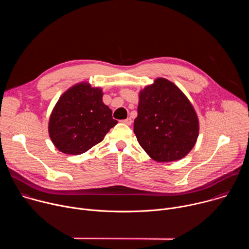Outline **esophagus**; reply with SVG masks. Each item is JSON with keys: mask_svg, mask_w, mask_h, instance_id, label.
<instances>
[{"mask_svg": "<svg viewBox=\"0 0 249 249\" xmlns=\"http://www.w3.org/2000/svg\"><path fill=\"white\" fill-rule=\"evenodd\" d=\"M122 122H123L124 124H126V125H129V126H130V125L132 124V119H131V118H127V119L123 120Z\"/></svg>", "mask_w": 249, "mask_h": 249, "instance_id": "34e87169", "label": "esophagus"}]
</instances>
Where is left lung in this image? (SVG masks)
Segmentation results:
<instances>
[{"mask_svg":"<svg viewBox=\"0 0 249 249\" xmlns=\"http://www.w3.org/2000/svg\"><path fill=\"white\" fill-rule=\"evenodd\" d=\"M134 133L153 160L174 161L196 144L199 120L186 95L170 81L158 78L139 93Z\"/></svg>","mask_w":249,"mask_h":249,"instance_id":"obj_1","label":"left lung"}]
</instances>
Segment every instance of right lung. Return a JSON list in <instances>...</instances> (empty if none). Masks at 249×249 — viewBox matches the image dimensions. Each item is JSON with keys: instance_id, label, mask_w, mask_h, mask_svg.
I'll use <instances>...</instances> for the list:
<instances>
[{"instance_id": "obj_1", "label": "right lung", "mask_w": 249, "mask_h": 249, "mask_svg": "<svg viewBox=\"0 0 249 249\" xmlns=\"http://www.w3.org/2000/svg\"><path fill=\"white\" fill-rule=\"evenodd\" d=\"M102 90L80 83L65 91L49 118V136L54 146L67 155H81L100 143L117 124L102 101Z\"/></svg>"}]
</instances>
